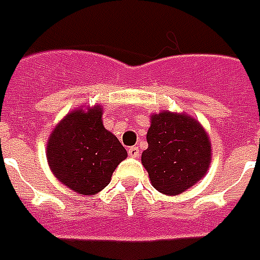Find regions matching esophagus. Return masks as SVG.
I'll use <instances>...</instances> for the list:
<instances>
[{"mask_svg":"<svg viewBox=\"0 0 260 260\" xmlns=\"http://www.w3.org/2000/svg\"><path fill=\"white\" fill-rule=\"evenodd\" d=\"M128 155L133 156V158H137V156L140 155L139 147H130V148H128Z\"/></svg>","mask_w":260,"mask_h":260,"instance_id":"obj_1","label":"esophagus"}]
</instances>
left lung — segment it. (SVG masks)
Here are the masks:
<instances>
[{"instance_id": "obj_1", "label": "left lung", "mask_w": 260, "mask_h": 260, "mask_svg": "<svg viewBox=\"0 0 260 260\" xmlns=\"http://www.w3.org/2000/svg\"><path fill=\"white\" fill-rule=\"evenodd\" d=\"M148 148L141 162L158 192L174 196L185 192L203 178L211 145L204 128L190 116L161 112L151 117L147 133Z\"/></svg>"}]
</instances>
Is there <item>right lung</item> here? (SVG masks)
Instances as JSON below:
<instances>
[{"label":"right lung","instance_id":"right-lung-1","mask_svg":"<svg viewBox=\"0 0 260 260\" xmlns=\"http://www.w3.org/2000/svg\"><path fill=\"white\" fill-rule=\"evenodd\" d=\"M126 148L102 124V108L74 110L62 119L47 143V161L62 185L95 194L109 185Z\"/></svg>","mask_w":260,"mask_h":260}]
</instances>
